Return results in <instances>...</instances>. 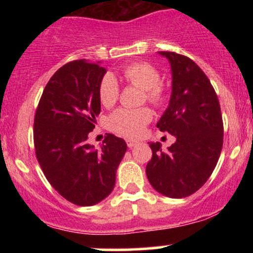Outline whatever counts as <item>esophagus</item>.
Masks as SVG:
<instances>
[{"mask_svg":"<svg viewBox=\"0 0 253 253\" xmlns=\"http://www.w3.org/2000/svg\"><path fill=\"white\" fill-rule=\"evenodd\" d=\"M126 143H127V145H128V148H133L134 145L138 144V142L133 141V139H131V138H127L126 139Z\"/></svg>","mask_w":253,"mask_h":253,"instance_id":"esophagus-1","label":"esophagus"}]
</instances>
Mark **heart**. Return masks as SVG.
Segmentation results:
<instances>
[{
    "instance_id": "b5f03b06",
    "label": "heart",
    "mask_w": 253,
    "mask_h": 253,
    "mask_svg": "<svg viewBox=\"0 0 253 253\" xmlns=\"http://www.w3.org/2000/svg\"><path fill=\"white\" fill-rule=\"evenodd\" d=\"M125 82L141 88L143 98L153 105H160L165 99V89L160 83V73L153 65L134 62L122 71ZM119 99V84L110 73L105 75L99 84V100L105 108H111ZM152 120V111L148 108L117 109L109 116L108 125L111 131L126 137H137L142 133L145 125Z\"/></svg>"
}]
</instances>
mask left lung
I'll return each instance as SVG.
<instances>
[{
    "label": "left lung",
    "instance_id": "1",
    "mask_svg": "<svg viewBox=\"0 0 253 253\" xmlns=\"http://www.w3.org/2000/svg\"><path fill=\"white\" fill-rule=\"evenodd\" d=\"M171 67V95L157 127L174 136L168 150L149 143L153 157L145 172L155 191L183 198L200 190L213 172L223 148L218 96L202 70L186 56L162 51Z\"/></svg>",
    "mask_w": 253,
    "mask_h": 253
}]
</instances>
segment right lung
Returning a JSON list of instances; mask_svg holds the SVG:
<instances>
[{
	"label": "right lung",
	"instance_id": "right-lung-1",
	"mask_svg": "<svg viewBox=\"0 0 253 253\" xmlns=\"http://www.w3.org/2000/svg\"><path fill=\"white\" fill-rule=\"evenodd\" d=\"M100 62L66 63L42 91L34 119L37 159L53 188L73 205L89 207L112 192L126 142L109 133L100 149L86 142L100 114Z\"/></svg>",
	"mask_w": 253,
	"mask_h": 253
}]
</instances>
